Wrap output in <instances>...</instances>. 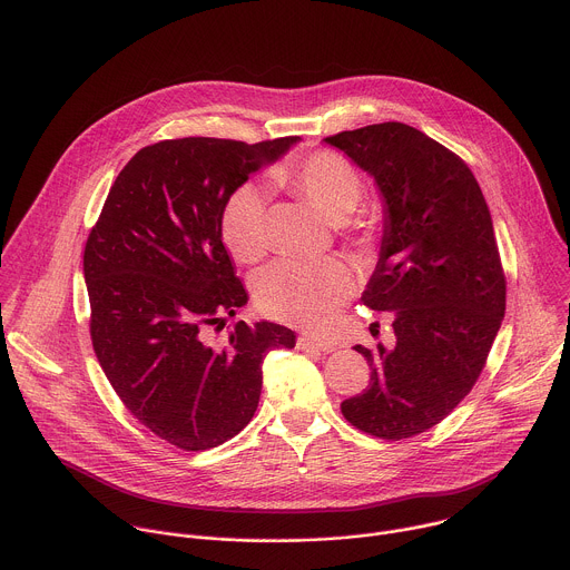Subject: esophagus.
Returning a JSON list of instances; mask_svg holds the SVG:
<instances>
[{
    "label": "esophagus",
    "instance_id": "1",
    "mask_svg": "<svg viewBox=\"0 0 570 570\" xmlns=\"http://www.w3.org/2000/svg\"><path fill=\"white\" fill-rule=\"evenodd\" d=\"M297 346L304 348V351H317V353H333L335 351V344L333 342H326V340H317L313 335H302L297 340Z\"/></svg>",
    "mask_w": 570,
    "mask_h": 570
}]
</instances>
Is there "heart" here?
Segmentation results:
<instances>
[{"label": "heart", "instance_id": "b5f03b06", "mask_svg": "<svg viewBox=\"0 0 570 570\" xmlns=\"http://www.w3.org/2000/svg\"><path fill=\"white\" fill-rule=\"evenodd\" d=\"M273 181L297 193L328 222L346 219L364 195L362 175L335 150H317L286 164L273 173ZM222 237L230 255L242 264H257L268 253L266 202L255 184H242L228 195L222 210ZM353 293L355 275L342 259L277 262L257 277L255 304L273 320L302 328H322Z\"/></svg>", "mask_w": 570, "mask_h": 570}]
</instances>
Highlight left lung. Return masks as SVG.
Listing matches in <instances>:
<instances>
[{
  "instance_id": "left-lung-1",
  "label": "left lung",
  "mask_w": 570,
  "mask_h": 570,
  "mask_svg": "<svg viewBox=\"0 0 570 570\" xmlns=\"http://www.w3.org/2000/svg\"><path fill=\"white\" fill-rule=\"evenodd\" d=\"M384 197L377 268L362 295L393 315L395 346H355L371 366L344 400L360 431L397 442L440 424L475 386L507 311L491 210L466 161L402 121L326 137Z\"/></svg>"
}]
</instances>
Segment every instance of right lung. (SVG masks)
<instances>
[{"label":"right lung","mask_w":570,"mask_h":570,"mask_svg":"<svg viewBox=\"0 0 570 570\" xmlns=\"http://www.w3.org/2000/svg\"><path fill=\"white\" fill-rule=\"evenodd\" d=\"M297 139L144 146L88 235L83 279L99 366L132 417L181 451L235 438L257 411L264 357L295 346V333L273 322H237L222 348L206 344V331L224 328L248 302L222 244L224 204Z\"/></svg>","instance_id":"right-lung-1"}]
</instances>
